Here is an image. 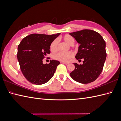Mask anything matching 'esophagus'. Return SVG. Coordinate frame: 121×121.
Returning a JSON list of instances; mask_svg holds the SVG:
<instances>
[{
	"label": "esophagus",
	"instance_id": "obj_1",
	"mask_svg": "<svg viewBox=\"0 0 121 121\" xmlns=\"http://www.w3.org/2000/svg\"><path fill=\"white\" fill-rule=\"evenodd\" d=\"M62 63L63 64H66V65H67V64H69V63H68V62H62Z\"/></svg>",
	"mask_w": 121,
	"mask_h": 121
}]
</instances>
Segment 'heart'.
Returning a JSON list of instances; mask_svg holds the SVG:
<instances>
[{
	"instance_id": "heart-1",
	"label": "heart",
	"mask_w": 121,
	"mask_h": 121,
	"mask_svg": "<svg viewBox=\"0 0 121 121\" xmlns=\"http://www.w3.org/2000/svg\"><path fill=\"white\" fill-rule=\"evenodd\" d=\"M63 40L69 45H72L74 43V40L71 36L69 35H65L63 36ZM58 41L55 40L53 41L50 45V50L52 52H55L57 50ZM74 54L73 52H59L54 55L53 58L54 59L59 60L64 62H67L71 60V59L74 57Z\"/></svg>"
}]
</instances>
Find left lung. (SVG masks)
Wrapping results in <instances>:
<instances>
[{
    "mask_svg": "<svg viewBox=\"0 0 121 121\" xmlns=\"http://www.w3.org/2000/svg\"><path fill=\"white\" fill-rule=\"evenodd\" d=\"M69 35L80 44L75 58L84 60L82 64L74 63L75 68L70 76L81 83L92 82L103 71L107 56L106 42L99 33L92 30L84 29Z\"/></svg>",
    "mask_w": 121,
    "mask_h": 121,
    "instance_id": "obj_1",
    "label": "left lung"
}]
</instances>
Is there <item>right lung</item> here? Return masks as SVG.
Listing matches in <instances>:
<instances>
[{"label":"right lung","instance_id":"1","mask_svg":"<svg viewBox=\"0 0 121 121\" xmlns=\"http://www.w3.org/2000/svg\"><path fill=\"white\" fill-rule=\"evenodd\" d=\"M31 34L24 38L18 46L17 60L22 74L30 82L40 85L52 77L60 62L50 60L44 64L43 59L50 54V45L60 35Z\"/></svg>","mask_w":121,"mask_h":121}]
</instances>
